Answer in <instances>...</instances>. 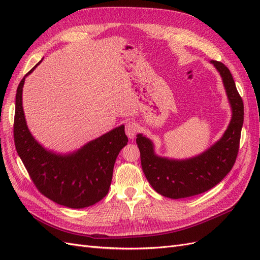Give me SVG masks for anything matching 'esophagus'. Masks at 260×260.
I'll return each instance as SVG.
<instances>
[{
    "label": "esophagus",
    "instance_id": "34e87169",
    "mask_svg": "<svg viewBox=\"0 0 260 260\" xmlns=\"http://www.w3.org/2000/svg\"><path fill=\"white\" fill-rule=\"evenodd\" d=\"M138 131H139V127L136 122L129 121L127 124H125V135L128 136L129 139L135 138Z\"/></svg>",
    "mask_w": 260,
    "mask_h": 260
}]
</instances>
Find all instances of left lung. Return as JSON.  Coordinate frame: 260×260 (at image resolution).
I'll return each instance as SVG.
<instances>
[{
	"instance_id": "1",
	"label": "left lung",
	"mask_w": 260,
	"mask_h": 260,
	"mask_svg": "<svg viewBox=\"0 0 260 260\" xmlns=\"http://www.w3.org/2000/svg\"><path fill=\"white\" fill-rule=\"evenodd\" d=\"M222 77L232 107V119L223 137L208 151L186 160H171L154 154L151 140L137 136L141 165L154 190L169 199H184L210 190L217 185L237 160L241 130L244 120L243 100L239 94L229 68L211 60Z\"/></svg>"
}]
</instances>
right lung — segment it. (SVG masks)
<instances>
[{
	"instance_id": "obj_1",
	"label": "right lung",
	"mask_w": 260,
	"mask_h": 260,
	"mask_svg": "<svg viewBox=\"0 0 260 260\" xmlns=\"http://www.w3.org/2000/svg\"><path fill=\"white\" fill-rule=\"evenodd\" d=\"M41 62V61H40ZM22 78L16 93L14 142L21 161L38 191L45 198L69 208H84L105 198L111 186L114 165L120 149L127 145L120 125L69 155L46 151L31 136L22 111Z\"/></svg>"
}]
</instances>
